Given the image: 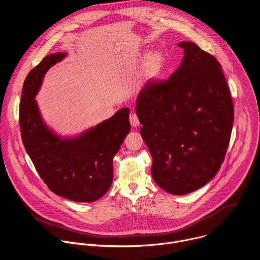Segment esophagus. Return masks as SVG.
<instances>
[{
  "mask_svg": "<svg viewBox=\"0 0 260 260\" xmlns=\"http://www.w3.org/2000/svg\"><path fill=\"white\" fill-rule=\"evenodd\" d=\"M129 120H131V124H132V126H134V127H138V126L140 125L139 118H138V116H137L136 114L132 113V114L129 115Z\"/></svg>",
  "mask_w": 260,
  "mask_h": 260,
  "instance_id": "34e87169",
  "label": "esophagus"
}]
</instances>
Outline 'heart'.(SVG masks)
Wrapping results in <instances>:
<instances>
[{
	"label": "heart",
	"mask_w": 260,
	"mask_h": 260,
	"mask_svg": "<svg viewBox=\"0 0 260 260\" xmlns=\"http://www.w3.org/2000/svg\"><path fill=\"white\" fill-rule=\"evenodd\" d=\"M166 57L159 50H153L148 53L143 61L141 77L145 82H151L157 79L165 69Z\"/></svg>",
	"instance_id": "b5f03b06"
}]
</instances>
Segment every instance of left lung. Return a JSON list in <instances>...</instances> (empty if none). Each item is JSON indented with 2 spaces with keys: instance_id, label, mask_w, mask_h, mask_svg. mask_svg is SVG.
Wrapping results in <instances>:
<instances>
[{
  "instance_id": "1",
  "label": "left lung",
  "mask_w": 260,
  "mask_h": 260,
  "mask_svg": "<svg viewBox=\"0 0 260 260\" xmlns=\"http://www.w3.org/2000/svg\"><path fill=\"white\" fill-rule=\"evenodd\" d=\"M184 57L166 81L147 82L138 94L141 136L160 188L183 196L219 171L234 123V104L219 61L197 44L180 42Z\"/></svg>"
}]
</instances>
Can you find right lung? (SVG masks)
Returning a JSON list of instances; mask_svg holds the SVG:
<instances>
[{
    "mask_svg": "<svg viewBox=\"0 0 260 260\" xmlns=\"http://www.w3.org/2000/svg\"><path fill=\"white\" fill-rule=\"evenodd\" d=\"M67 55L45 56L26 76L19 105V124L25 150L37 172L55 194L77 203L101 199L113 180V157L129 133L127 107L73 138H61L44 122L35 96L46 72Z\"/></svg>",
    "mask_w": 260,
    "mask_h": 260,
    "instance_id": "add662e5",
    "label": "right lung"
}]
</instances>
